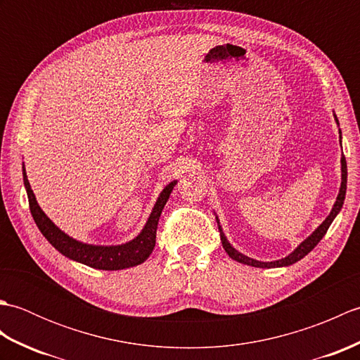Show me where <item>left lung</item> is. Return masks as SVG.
I'll return each instance as SVG.
<instances>
[{
	"instance_id": "1",
	"label": "left lung",
	"mask_w": 360,
	"mask_h": 360,
	"mask_svg": "<svg viewBox=\"0 0 360 360\" xmlns=\"http://www.w3.org/2000/svg\"><path fill=\"white\" fill-rule=\"evenodd\" d=\"M333 116H334L335 124H338V127H339V119H338V116H335L334 111H333ZM339 142L342 145V131H340V128H339ZM340 178H342V181H340L339 195H338V198H335V202L333 205L330 215L325 218L323 223L320 224L314 232H312L309 236H307V238H304L300 244H298V246L292 252H290V254H288L286 257H283V258L274 259V262H259V259L250 258L248 255L241 254L240 250H236L232 246V244L229 243L226 233L223 232V227H221V224H219V218H218V215L215 213L218 229H219V235H221V243H223V248L227 252V255L231 257L232 259H235V262H238V263L248 264V266H254V267H263V269H267V267H285V266H290V264H294L297 262H300V259L304 255H308L309 252L317 246L319 241L323 238L326 231H328V229H330L331 223L334 221V218L338 217L339 213H340V210H342V205H343V201H345V195H347V178H348L347 160H345V156H343V153H342V158H340Z\"/></svg>"
}]
</instances>
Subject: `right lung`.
<instances>
[{"label":"right lung","mask_w":360,"mask_h":360,"mask_svg":"<svg viewBox=\"0 0 360 360\" xmlns=\"http://www.w3.org/2000/svg\"><path fill=\"white\" fill-rule=\"evenodd\" d=\"M22 182H25L30 213H32L35 224L40 229L44 238L66 258L101 271L128 269V267L143 263L151 255L156 244V229L160 213H162L174 186L178 184V181L174 179L162 188L155 205H153L147 223H145L137 236L127 243L106 246V244H89L75 240L72 236L65 233L58 226H56V223H52V219L46 215L37 202L34 190L30 188L27 181L25 164H22Z\"/></svg>","instance_id":"obj_1"}]
</instances>
